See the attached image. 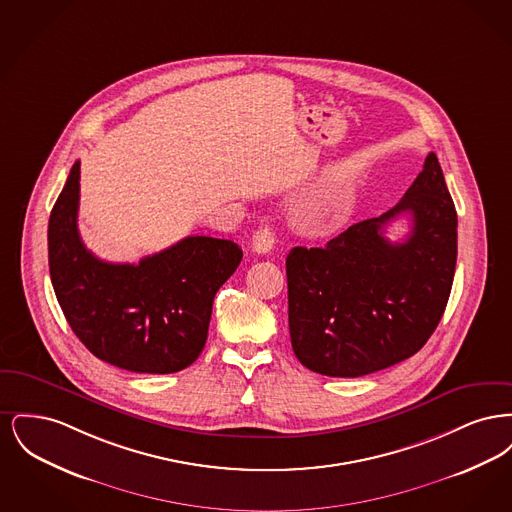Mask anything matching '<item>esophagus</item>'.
<instances>
[{"mask_svg":"<svg viewBox=\"0 0 512 512\" xmlns=\"http://www.w3.org/2000/svg\"><path fill=\"white\" fill-rule=\"evenodd\" d=\"M272 245H274V232L268 226L259 228L255 232V236H253V251L265 255V253L272 249Z\"/></svg>","mask_w":512,"mask_h":512,"instance_id":"34e87169","label":"esophagus"}]
</instances>
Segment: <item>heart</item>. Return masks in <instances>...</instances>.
Segmentation results:
<instances>
[{
    "label": "heart",
    "instance_id": "heart-1",
    "mask_svg": "<svg viewBox=\"0 0 512 512\" xmlns=\"http://www.w3.org/2000/svg\"><path fill=\"white\" fill-rule=\"evenodd\" d=\"M338 207H340L338 201L320 203L315 209H311V211L307 213V222H309L311 226H322V224H326L328 220L332 219V217L338 213Z\"/></svg>",
    "mask_w": 512,
    "mask_h": 512
}]
</instances>
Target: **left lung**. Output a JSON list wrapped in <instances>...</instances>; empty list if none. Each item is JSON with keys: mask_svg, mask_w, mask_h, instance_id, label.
Instances as JSON below:
<instances>
[{"mask_svg": "<svg viewBox=\"0 0 512 512\" xmlns=\"http://www.w3.org/2000/svg\"><path fill=\"white\" fill-rule=\"evenodd\" d=\"M409 212L412 232L391 245L383 226ZM457 265V211L436 153L388 213L361 220L324 247L286 259L295 357L309 370L357 378L397 365L434 334Z\"/></svg>", "mask_w": 512, "mask_h": 512, "instance_id": "left-lung-1", "label": "left lung"}]
</instances>
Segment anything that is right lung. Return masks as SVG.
<instances>
[{"mask_svg":"<svg viewBox=\"0 0 512 512\" xmlns=\"http://www.w3.org/2000/svg\"><path fill=\"white\" fill-rule=\"evenodd\" d=\"M80 163L48 226L49 276L76 338L98 359L140 374H171L205 347L213 299L242 261L240 245L188 236L138 265L105 263L78 234Z\"/></svg>","mask_w":512,"mask_h":512,"instance_id":"add662e5","label":"right lung"}]
</instances>
